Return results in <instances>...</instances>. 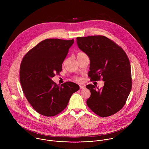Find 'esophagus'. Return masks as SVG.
<instances>
[{
	"label": "esophagus",
	"instance_id": "1",
	"mask_svg": "<svg viewBox=\"0 0 149 149\" xmlns=\"http://www.w3.org/2000/svg\"><path fill=\"white\" fill-rule=\"evenodd\" d=\"M80 89H85V86L84 85H80Z\"/></svg>",
	"mask_w": 149,
	"mask_h": 149
}]
</instances>
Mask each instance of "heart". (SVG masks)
<instances>
[{
    "mask_svg": "<svg viewBox=\"0 0 149 149\" xmlns=\"http://www.w3.org/2000/svg\"><path fill=\"white\" fill-rule=\"evenodd\" d=\"M83 55H85V53H83V52H80V53H79L78 54H77V57H78V56H83ZM77 80H79V79H77Z\"/></svg>",
    "mask_w": 149,
    "mask_h": 149,
    "instance_id": "obj_1",
    "label": "heart"
}]
</instances>
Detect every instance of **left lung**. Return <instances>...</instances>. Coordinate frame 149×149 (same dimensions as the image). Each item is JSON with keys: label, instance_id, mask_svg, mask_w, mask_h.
Returning <instances> with one entry per match:
<instances>
[{"label": "left lung", "instance_id": "8db88e82", "mask_svg": "<svg viewBox=\"0 0 149 149\" xmlns=\"http://www.w3.org/2000/svg\"><path fill=\"white\" fill-rule=\"evenodd\" d=\"M79 48L90 60L88 76L91 80L103 77L104 85H86L91 92L86 101L88 107L101 117L111 116L126 103L132 87L130 63L125 51L103 36L77 37Z\"/></svg>", "mask_w": 149, "mask_h": 149}]
</instances>
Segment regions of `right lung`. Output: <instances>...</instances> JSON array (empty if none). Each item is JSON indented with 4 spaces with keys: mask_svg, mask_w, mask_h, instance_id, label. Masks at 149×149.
Instances as JSON below:
<instances>
[{
    "mask_svg": "<svg viewBox=\"0 0 149 149\" xmlns=\"http://www.w3.org/2000/svg\"><path fill=\"white\" fill-rule=\"evenodd\" d=\"M74 40L47 39L24 56L20 66L23 92L40 114L53 116L66 107L72 94L80 89L72 82L56 84L52 78L62 70V64Z\"/></svg>",
    "mask_w": 149,
    "mask_h": 149,
    "instance_id": "right-lung-1",
    "label": "right lung"
}]
</instances>
